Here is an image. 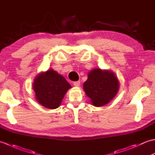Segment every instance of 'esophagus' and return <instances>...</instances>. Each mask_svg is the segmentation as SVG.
I'll return each mask as SVG.
<instances>
[{
	"label": "esophagus",
	"mask_w": 155,
	"mask_h": 155,
	"mask_svg": "<svg viewBox=\"0 0 155 155\" xmlns=\"http://www.w3.org/2000/svg\"><path fill=\"white\" fill-rule=\"evenodd\" d=\"M80 84H81V82L79 81H75L73 83V85L75 87H79L80 86Z\"/></svg>",
	"instance_id": "esophagus-1"
}]
</instances>
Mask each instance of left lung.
Listing matches in <instances>:
<instances>
[{"label": "left lung", "mask_w": 155, "mask_h": 155, "mask_svg": "<svg viewBox=\"0 0 155 155\" xmlns=\"http://www.w3.org/2000/svg\"><path fill=\"white\" fill-rule=\"evenodd\" d=\"M83 88L91 98L92 104L102 107L116 96L119 89V82L113 72L95 68L88 72Z\"/></svg>", "instance_id": "8db88e82"}]
</instances>
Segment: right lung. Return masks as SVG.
<instances>
[{"mask_svg":"<svg viewBox=\"0 0 155 155\" xmlns=\"http://www.w3.org/2000/svg\"><path fill=\"white\" fill-rule=\"evenodd\" d=\"M71 84L52 69L37 76L33 83L35 98L39 104L50 109L58 108Z\"/></svg>","mask_w":155,"mask_h":155,"instance_id":"obj_1","label":"right lung"}]
</instances>
